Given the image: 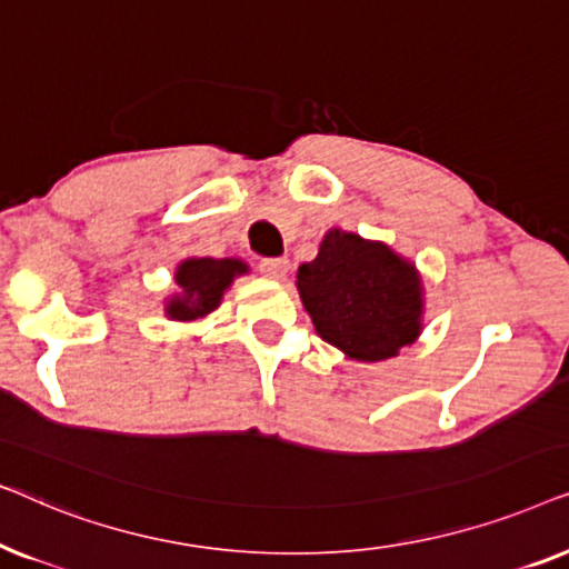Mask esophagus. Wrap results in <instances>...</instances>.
Returning <instances> with one entry per match:
<instances>
[{
    "label": "esophagus",
    "instance_id": "esophagus-1",
    "mask_svg": "<svg viewBox=\"0 0 569 569\" xmlns=\"http://www.w3.org/2000/svg\"><path fill=\"white\" fill-rule=\"evenodd\" d=\"M287 269H290V261H287L284 256H274V259L259 261V271L269 279H282L287 274Z\"/></svg>",
    "mask_w": 569,
    "mask_h": 569
}]
</instances>
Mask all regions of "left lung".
Returning <instances> with one entry per match:
<instances>
[{
	"instance_id": "obj_1",
	"label": "left lung",
	"mask_w": 569,
	"mask_h": 569,
	"mask_svg": "<svg viewBox=\"0 0 569 569\" xmlns=\"http://www.w3.org/2000/svg\"><path fill=\"white\" fill-rule=\"evenodd\" d=\"M298 290L321 339L355 360H388L419 337L417 271L383 243L331 230Z\"/></svg>"
}]
</instances>
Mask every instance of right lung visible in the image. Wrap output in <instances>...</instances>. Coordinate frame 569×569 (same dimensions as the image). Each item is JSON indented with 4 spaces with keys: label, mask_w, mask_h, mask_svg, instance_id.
Returning a JSON list of instances; mask_svg holds the SVG:
<instances>
[{
    "label": "right lung",
    "mask_w": 569,
    "mask_h": 569,
    "mask_svg": "<svg viewBox=\"0 0 569 569\" xmlns=\"http://www.w3.org/2000/svg\"><path fill=\"white\" fill-rule=\"evenodd\" d=\"M246 263L236 259H189L176 271V282L181 284V295L170 300L168 316L176 321H193L220 306L224 287L232 277L243 274Z\"/></svg>",
    "instance_id": "right-lung-1"
}]
</instances>
